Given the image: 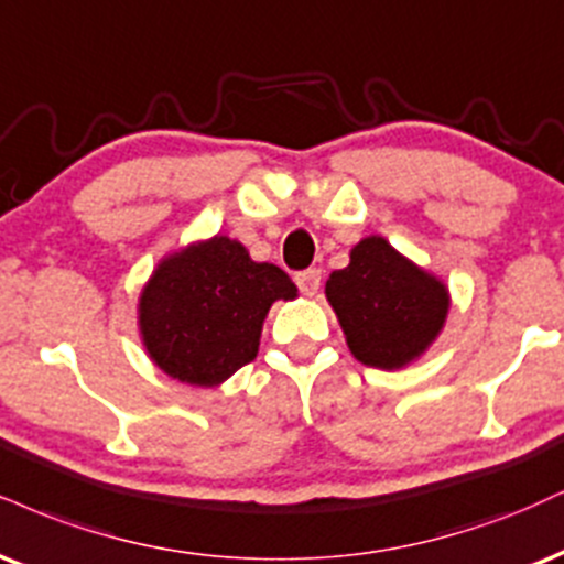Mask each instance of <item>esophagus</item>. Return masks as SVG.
Returning a JSON list of instances; mask_svg holds the SVG:
<instances>
[{
  "label": "esophagus",
  "mask_w": 564,
  "mask_h": 564,
  "mask_svg": "<svg viewBox=\"0 0 564 564\" xmlns=\"http://www.w3.org/2000/svg\"><path fill=\"white\" fill-rule=\"evenodd\" d=\"M294 281L304 296H315L317 289H321V270L317 268L302 270V273H296Z\"/></svg>",
  "instance_id": "obj_1"
}]
</instances>
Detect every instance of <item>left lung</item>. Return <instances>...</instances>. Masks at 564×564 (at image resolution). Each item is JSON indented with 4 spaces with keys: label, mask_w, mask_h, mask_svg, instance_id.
<instances>
[{
    "label": "left lung",
    "mask_w": 564,
    "mask_h": 564,
    "mask_svg": "<svg viewBox=\"0 0 564 564\" xmlns=\"http://www.w3.org/2000/svg\"><path fill=\"white\" fill-rule=\"evenodd\" d=\"M325 296L336 310L347 344L362 365L404 368L444 328L449 294L444 283L402 257L381 236L362 239L349 264L334 270Z\"/></svg>",
    "instance_id": "left-lung-1"
}]
</instances>
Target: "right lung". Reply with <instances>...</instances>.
Listing matches in <instances>:
<instances>
[{"label":"right lung","mask_w":564,"mask_h":564,"mask_svg":"<svg viewBox=\"0 0 564 564\" xmlns=\"http://www.w3.org/2000/svg\"><path fill=\"white\" fill-rule=\"evenodd\" d=\"M294 296V281L278 264L254 262L239 241L215 236L154 270L141 291V336L171 378L217 386L257 357L270 304Z\"/></svg>","instance_id":"obj_1"}]
</instances>
